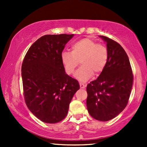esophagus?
<instances>
[{
    "label": "esophagus",
    "instance_id": "esophagus-1",
    "mask_svg": "<svg viewBox=\"0 0 147 147\" xmlns=\"http://www.w3.org/2000/svg\"><path fill=\"white\" fill-rule=\"evenodd\" d=\"M79 86H80L81 88H85L86 85L83 83H79Z\"/></svg>",
    "mask_w": 147,
    "mask_h": 147
}]
</instances>
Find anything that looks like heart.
<instances>
[{
	"mask_svg": "<svg viewBox=\"0 0 147 147\" xmlns=\"http://www.w3.org/2000/svg\"><path fill=\"white\" fill-rule=\"evenodd\" d=\"M109 60V51L104 45L97 43L90 38H84L74 42L72 52L63 51L61 61L65 73L71 75L78 66L79 61L82 66L75 73L80 82H86L93 75L100 74Z\"/></svg>",
	"mask_w": 147,
	"mask_h": 147,
	"instance_id": "heart-1",
	"label": "heart"
}]
</instances>
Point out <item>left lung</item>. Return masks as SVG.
Returning <instances> with one entry per match:
<instances>
[{
    "label": "left lung",
    "mask_w": 147,
    "mask_h": 147,
    "mask_svg": "<svg viewBox=\"0 0 147 147\" xmlns=\"http://www.w3.org/2000/svg\"><path fill=\"white\" fill-rule=\"evenodd\" d=\"M109 60L96 80L87 85V109L94 119L111 120L125 109L133 86V75L125 50L117 42L104 36Z\"/></svg>",
    "instance_id": "left-lung-1"
}]
</instances>
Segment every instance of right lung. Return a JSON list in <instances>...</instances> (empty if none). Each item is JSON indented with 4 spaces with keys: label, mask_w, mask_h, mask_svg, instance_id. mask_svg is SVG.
<instances>
[{
    "label": "right lung",
    "mask_w": 147,
    "mask_h": 147,
    "mask_svg": "<svg viewBox=\"0 0 147 147\" xmlns=\"http://www.w3.org/2000/svg\"><path fill=\"white\" fill-rule=\"evenodd\" d=\"M74 34H47L27 52L21 67L23 95L28 109L42 122H59L79 89L77 80L65 74L61 61L65 45Z\"/></svg>",
    "instance_id": "obj_1"
}]
</instances>
